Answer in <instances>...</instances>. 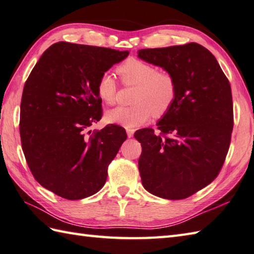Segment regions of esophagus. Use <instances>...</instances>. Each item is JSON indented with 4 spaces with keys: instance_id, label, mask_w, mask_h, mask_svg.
Wrapping results in <instances>:
<instances>
[{
    "instance_id": "esophagus-1",
    "label": "esophagus",
    "mask_w": 254,
    "mask_h": 254,
    "mask_svg": "<svg viewBox=\"0 0 254 254\" xmlns=\"http://www.w3.org/2000/svg\"><path fill=\"white\" fill-rule=\"evenodd\" d=\"M133 132H134L133 129H127V136H128V138L133 137Z\"/></svg>"
}]
</instances>
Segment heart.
I'll use <instances>...</instances> for the list:
<instances>
[{"label":"heart","instance_id":"b5f03b06","mask_svg":"<svg viewBox=\"0 0 254 254\" xmlns=\"http://www.w3.org/2000/svg\"><path fill=\"white\" fill-rule=\"evenodd\" d=\"M124 84L137 85L131 106H117L107 111L106 121L132 129L143 125L154 115L160 117L170 111L178 94L173 74L159 71L154 64L139 59H128L117 68ZM118 84L110 72H104L96 84L98 97L106 104L116 101Z\"/></svg>","mask_w":254,"mask_h":254}]
</instances>
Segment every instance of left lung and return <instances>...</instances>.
<instances>
[{
    "label": "left lung",
    "mask_w": 254,
    "mask_h": 254,
    "mask_svg": "<svg viewBox=\"0 0 254 254\" xmlns=\"http://www.w3.org/2000/svg\"><path fill=\"white\" fill-rule=\"evenodd\" d=\"M141 60L175 77L174 104L152 128L136 131L143 188L165 199H184L217 178L234 128L231 87L214 55L196 43L138 50Z\"/></svg>",
    "instance_id": "obj_1"
}]
</instances>
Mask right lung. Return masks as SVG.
Masks as SVG:
<instances>
[{"instance_id": "right-lung-1", "label": "right lung", "mask_w": 254, "mask_h": 254, "mask_svg": "<svg viewBox=\"0 0 254 254\" xmlns=\"http://www.w3.org/2000/svg\"><path fill=\"white\" fill-rule=\"evenodd\" d=\"M129 51L59 41L45 51L25 82L19 133L35 180L65 199L97 193L107 168L126 140L125 129L107 125L86 131L102 118L100 76Z\"/></svg>"}]
</instances>
